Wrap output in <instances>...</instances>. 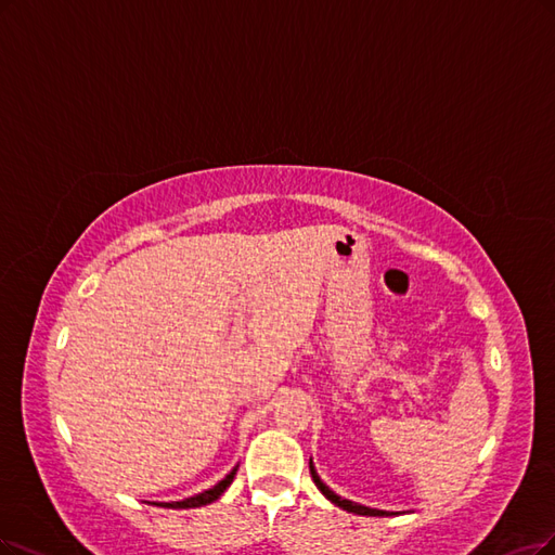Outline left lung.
<instances>
[{"label":"left lung","instance_id":"1","mask_svg":"<svg viewBox=\"0 0 555 555\" xmlns=\"http://www.w3.org/2000/svg\"><path fill=\"white\" fill-rule=\"evenodd\" d=\"M309 468H311V478H313V482H315V487L322 491L324 494V499L326 501H332L334 505H338L340 509H347V512H354V515H361V517H393V515H398V512H386V509H375V507H365V505H361V503H354V501H347V499H343V496H338L336 491H332L330 487H326L322 480H320V476H318V470H315V464H313V457L309 460Z\"/></svg>","mask_w":555,"mask_h":555}]
</instances>
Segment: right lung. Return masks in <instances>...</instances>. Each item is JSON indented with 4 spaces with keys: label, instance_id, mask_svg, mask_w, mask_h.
Here are the masks:
<instances>
[{
    "label": "right lung",
    "instance_id": "obj_1",
    "mask_svg": "<svg viewBox=\"0 0 555 555\" xmlns=\"http://www.w3.org/2000/svg\"><path fill=\"white\" fill-rule=\"evenodd\" d=\"M240 466V464H237ZM237 466H233L231 468V474L225 476L223 480H219L215 487H210V489H205V491H201V494H194V496H190V499H184V501H171V503H155V505H159V507H171V509H188V507H201V505H208V503H212V501H217L225 489H229V485L233 482V478H235V474H237Z\"/></svg>",
    "mask_w": 555,
    "mask_h": 555
}]
</instances>
